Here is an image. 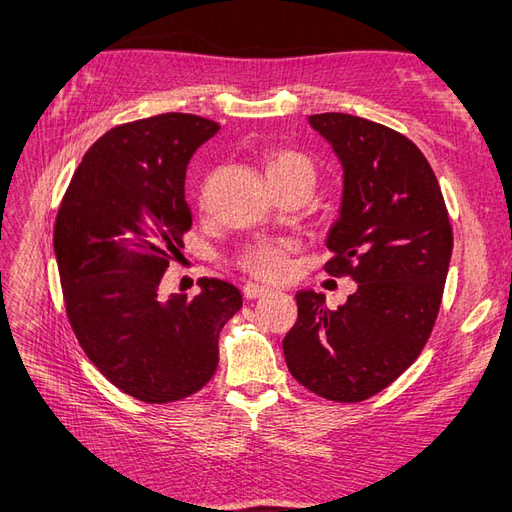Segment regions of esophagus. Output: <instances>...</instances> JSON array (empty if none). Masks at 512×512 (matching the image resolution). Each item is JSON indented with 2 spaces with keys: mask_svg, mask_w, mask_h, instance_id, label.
<instances>
[{
  "mask_svg": "<svg viewBox=\"0 0 512 512\" xmlns=\"http://www.w3.org/2000/svg\"><path fill=\"white\" fill-rule=\"evenodd\" d=\"M270 295V288L266 286H257V284H246L244 286V297L246 299H259V297H266Z\"/></svg>",
  "mask_w": 512,
  "mask_h": 512,
  "instance_id": "1",
  "label": "esophagus"
}]
</instances>
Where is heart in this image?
I'll return each mask as SVG.
<instances>
[{"mask_svg":"<svg viewBox=\"0 0 512 512\" xmlns=\"http://www.w3.org/2000/svg\"><path fill=\"white\" fill-rule=\"evenodd\" d=\"M266 176H268L270 187H275V184L295 180L301 176L314 180V169H312V162L306 156L297 154V151L284 149L268 156ZM288 253H290L288 242H259L253 248L246 250L242 259H239V266L257 279L279 281L284 279L290 270Z\"/></svg>","mask_w":512,"mask_h":512,"instance_id":"1","label":"heart"}]
</instances>
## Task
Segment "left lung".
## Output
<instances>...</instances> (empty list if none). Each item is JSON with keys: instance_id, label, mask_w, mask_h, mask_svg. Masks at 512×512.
I'll list each match as a JSON object with an SVG mask.
<instances>
[{"instance_id": "left-lung-1", "label": "left lung", "mask_w": 512, "mask_h": 512, "mask_svg": "<svg viewBox=\"0 0 512 512\" xmlns=\"http://www.w3.org/2000/svg\"><path fill=\"white\" fill-rule=\"evenodd\" d=\"M308 123L343 167L325 270L358 288L336 310L321 292H297L284 354L290 374L317 396L361 402L394 383L431 336L453 231L436 173L407 136L339 112Z\"/></svg>"}]
</instances>
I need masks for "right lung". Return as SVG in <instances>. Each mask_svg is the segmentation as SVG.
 <instances>
[{"mask_svg":"<svg viewBox=\"0 0 512 512\" xmlns=\"http://www.w3.org/2000/svg\"><path fill=\"white\" fill-rule=\"evenodd\" d=\"M215 121L160 114L118 125L83 156L65 191L57 255L65 312L83 352L123 394L165 405L200 391L220 361V332L242 292L200 279V295H169L160 281L191 228L184 176Z\"/></svg>","mask_w":512,"mask_h":512,"instance_id":"1","label":"right lung"}]
</instances>
